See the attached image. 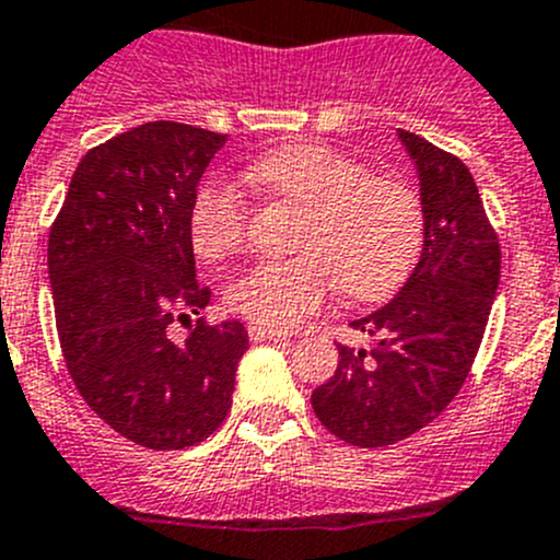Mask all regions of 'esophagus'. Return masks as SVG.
Masks as SVG:
<instances>
[{
    "label": "esophagus",
    "mask_w": 560,
    "mask_h": 560,
    "mask_svg": "<svg viewBox=\"0 0 560 560\" xmlns=\"http://www.w3.org/2000/svg\"><path fill=\"white\" fill-rule=\"evenodd\" d=\"M247 335H250V340H253V342L285 340V331H280V329H267V326H258V324H253L250 329H247Z\"/></svg>",
    "instance_id": "34e87169"
}]
</instances>
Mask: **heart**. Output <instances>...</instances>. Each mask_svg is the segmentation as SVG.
<instances>
[{"instance_id":"heart-1","label":"heart","mask_w":560,"mask_h":560,"mask_svg":"<svg viewBox=\"0 0 560 560\" xmlns=\"http://www.w3.org/2000/svg\"><path fill=\"white\" fill-rule=\"evenodd\" d=\"M250 176L275 198L307 209L288 261H261L225 291L231 313L267 329H291L340 288L353 302H384L417 269L428 214L402 176L368 165L329 143H288L256 160ZM250 207L229 182L198 185L187 214L196 256L223 261L247 240Z\"/></svg>"}]
</instances>
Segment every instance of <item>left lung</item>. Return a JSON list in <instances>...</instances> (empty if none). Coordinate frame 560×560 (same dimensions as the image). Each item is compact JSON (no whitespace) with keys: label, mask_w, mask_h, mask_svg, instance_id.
Instances as JSON below:
<instances>
[{"label":"left lung","mask_w":560,"mask_h":560,"mask_svg":"<svg viewBox=\"0 0 560 560\" xmlns=\"http://www.w3.org/2000/svg\"><path fill=\"white\" fill-rule=\"evenodd\" d=\"M422 179L428 236L389 304L353 320L373 348L337 342L335 375L313 392L315 417L351 446L378 450L428 428L455 400L485 337L501 245L457 154L400 130Z\"/></svg>","instance_id":"8db88e82"}]
</instances>
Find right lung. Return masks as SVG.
Returning a JSON list of instances; mask_svg holds the SVG:
<instances>
[{
    "instance_id": "1",
    "label": "right lung",
    "mask_w": 560,
    "mask_h": 560,
    "mask_svg": "<svg viewBox=\"0 0 560 560\" xmlns=\"http://www.w3.org/2000/svg\"><path fill=\"white\" fill-rule=\"evenodd\" d=\"M223 132L147 121L92 147L48 234L59 346L75 389L138 446L201 444L231 411L240 320L209 324L187 214ZM188 340L167 326L189 319Z\"/></svg>"
}]
</instances>
